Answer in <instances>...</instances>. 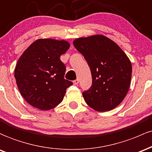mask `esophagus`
<instances>
[{"instance_id":"34e87169","label":"esophagus","mask_w":152,"mask_h":152,"mask_svg":"<svg viewBox=\"0 0 152 152\" xmlns=\"http://www.w3.org/2000/svg\"><path fill=\"white\" fill-rule=\"evenodd\" d=\"M79 82H80L79 79H76L73 81V83H74V85H77L78 83H79Z\"/></svg>"}]
</instances>
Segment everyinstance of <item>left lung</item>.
Returning a JSON list of instances; mask_svg holds the SVG:
<instances>
[{
  "label": "left lung",
  "instance_id": "1",
  "mask_svg": "<svg viewBox=\"0 0 152 152\" xmlns=\"http://www.w3.org/2000/svg\"><path fill=\"white\" fill-rule=\"evenodd\" d=\"M73 45L86 59L91 71L93 83L83 93L85 101L97 111L115 108L130 87L132 66L126 54L103 35L77 39Z\"/></svg>",
  "mask_w": 152,
  "mask_h": 152
}]
</instances>
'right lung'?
<instances>
[{"instance_id":"add662e5","label":"right lung","mask_w":152,"mask_h":152,"mask_svg":"<svg viewBox=\"0 0 152 152\" xmlns=\"http://www.w3.org/2000/svg\"><path fill=\"white\" fill-rule=\"evenodd\" d=\"M69 48L66 41L38 39L19 58L15 68L17 86L32 106L47 110L62 101L72 82L64 79L66 67L59 57Z\"/></svg>"}]
</instances>
